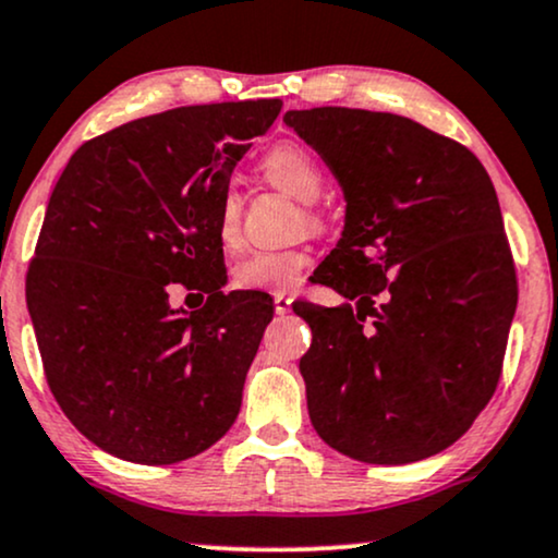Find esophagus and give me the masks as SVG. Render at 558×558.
Segmentation results:
<instances>
[{
  "label": "esophagus",
  "instance_id": "1",
  "mask_svg": "<svg viewBox=\"0 0 558 558\" xmlns=\"http://www.w3.org/2000/svg\"><path fill=\"white\" fill-rule=\"evenodd\" d=\"M272 303H275V314L286 316L288 312H291L293 299H291V295H286V293H275V295H272Z\"/></svg>",
  "mask_w": 558,
  "mask_h": 558
}]
</instances>
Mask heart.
Returning a JSON list of instances; mask_svg holds the SVG:
<instances>
[{
    "label": "heart",
    "mask_w": 558,
    "mask_h": 558,
    "mask_svg": "<svg viewBox=\"0 0 558 558\" xmlns=\"http://www.w3.org/2000/svg\"><path fill=\"white\" fill-rule=\"evenodd\" d=\"M259 172L278 187L280 193L295 197L299 203H314L322 195L324 169L312 151L301 144L286 141L272 146L259 161ZM303 216L312 227H319L322 216L312 206L303 208ZM239 218H242V201L236 193H223L218 208L216 234L223 250H234L239 244ZM312 265V252L306 246H288V250H267L239 259L231 270V283L242 291H293L303 280V272Z\"/></svg>",
    "instance_id": "heart-1"
}]
</instances>
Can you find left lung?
I'll return each instance as SVG.
<instances>
[{"label":"left lung","instance_id":"8db88e82","mask_svg":"<svg viewBox=\"0 0 558 558\" xmlns=\"http://www.w3.org/2000/svg\"><path fill=\"white\" fill-rule=\"evenodd\" d=\"M283 121L344 190V231L319 283L357 303L293 306L314 335L299 365L312 425L365 463L440 453L495 397L518 306L495 185L466 146L391 112L312 108Z\"/></svg>","mask_w":558,"mask_h":558}]
</instances>
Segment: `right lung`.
I'll list each match as a JSON object with an SVG mask.
<instances>
[{
    "label": "right lung",
    "mask_w": 558,
    "mask_h": 558,
    "mask_svg": "<svg viewBox=\"0 0 558 558\" xmlns=\"http://www.w3.org/2000/svg\"><path fill=\"white\" fill-rule=\"evenodd\" d=\"M283 102L190 105L84 141L48 201L25 299L53 399L97 448L161 466L234 425L272 301L223 293L231 169ZM174 284L207 295L190 317Z\"/></svg>",
    "instance_id": "add662e5"
}]
</instances>
